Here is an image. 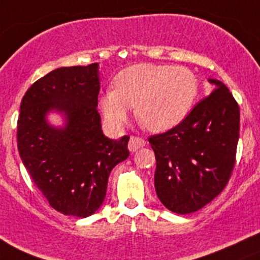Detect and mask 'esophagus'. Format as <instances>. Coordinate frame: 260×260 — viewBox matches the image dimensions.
Instances as JSON below:
<instances>
[{"label": "esophagus", "instance_id": "34e87169", "mask_svg": "<svg viewBox=\"0 0 260 260\" xmlns=\"http://www.w3.org/2000/svg\"><path fill=\"white\" fill-rule=\"evenodd\" d=\"M145 145H146L145 140H142V138L140 137H133L132 136V137L129 138V142H128V149H129L131 152H136Z\"/></svg>", "mask_w": 260, "mask_h": 260}]
</instances>
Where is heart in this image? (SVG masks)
I'll list each match as a JSON object with an SVG mask.
<instances>
[{
    "mask_svg": "<svg viewBox=\"0 0 260 260\" xmlns=\"http://www.w3.org/2000/svg\"><path fill=\"white\" fill-rule=\"evenodd\" d=\"M113 88L99 96L106 122L118 129L135 107L138 123L154 133L179 125L190 113L199 90L198 79L186 68L146 62L118 73Z\"/></svg>",
    "mask_w": 260,
    "mask_h": 260,
    "instance_id": "heart-1",
    "label": "heart"
}]
</instances>
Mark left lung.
Listing matches in <instances>:
<instances>
[{"instance_id":"1","label":"left lung","mask_w":260,"mask_h":260,"mask_svg":"<svg viewBox=\"0 0 260 260\" xmlns=\"http://www.w3.org/2000/svg\"><path fill=\"white\" fill-rule=\"evenodd\" d=\"M215 86L172 129L149 137L156 156L154 187L176 214L200 210L226 186L239 141V106L224 83Z\"/></svg>"}]
</instances>
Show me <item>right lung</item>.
<instances>
[{
	"label": "right lung",
	"mask_w": 260,
	"mask_h": 260,
	"mask_svg": "<svg viewBox=\"0 0 260 260\" xmlns=\"http://www.w3.org/2000/svg\"><path fill=\"white\" fill-rule=\"evenodd\" d=\"M99 64L59 68L32 84L17 120V148L23 166L49 204L64 215L86 217L106 199L114 166L129 156V137L103 135L98 107ZM59 113L64 126L50 125Z\"/></svg>",
	"instance_id": "obj_1"
}]
</instances>
